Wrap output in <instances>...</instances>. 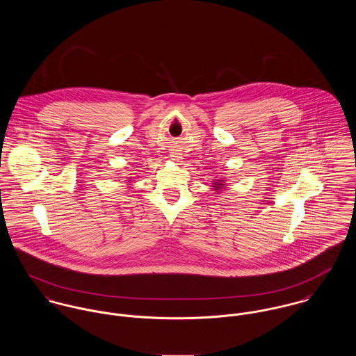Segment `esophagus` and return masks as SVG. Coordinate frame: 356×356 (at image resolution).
Returning <instances> with one entry per match:
<instances>
[{
	"label": "esophagus",
	"instance_id": "34e87169",
	"mask_svg": "<svg viewBox=\"0 0 356 356\" xmlns=\"http://www.w3.org/2000/svg\"><path fill=\"white\" fill-rule=\"evenodd\" d=\"M172 157V160L174 161H179V160H182V156L181 154H174V156H171Z\"/></svg>",
	"mask_w": 356,
	"mask_h": 356
}]
</instances>
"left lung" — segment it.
<instances>
[{
    "label": "left lung",
    "mask_w": 356,
    "mask_h": 356,
    "mask_svg": "<svg viewBox=\"0 0 356 356\" xmlns=\"http://www.w3.org/2000/svg\"><path fill=\"white\" fill-rule=\"evenodd\" d=\"M212 182V191L213 192H218V193H220V192H223V189L226 188V181H225V178H220V179H213V181H211Z\"/></svg>",
    "instance_id": "left-lung-1"
}]
</instances>
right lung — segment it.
I'll return each instance as SVG.
<instances>
[{"label": "right lung", "instance_id": "right-lung-1", "mask_svg": "<svg viewBox=\"0 0 356 356\" xmlns=\"http://www.w3.org/2000/svg\"><path fill=\"white\" fill-rule=\"evenodd\" d=\"M131 179H134V178H129V179H127V182H130L129 185H131V184H133V181H131Z\"/></svg>", "mask_w": 356, "mask_h": 356}]
</instances>
